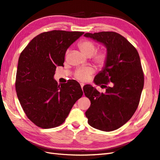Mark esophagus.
<instances>
[{"mask_svg": "<svg viewBox=\"0 0 160 160\" xmlns=\"http://www.w3.org/2000/svg\"><path fill=\"white\" fill-rule=\"evenodd\" d=\"M80 86H81V88H82V89H83V87H84V84H83V83H81V84H80Z\"/></svg>", "mask_w": 160, "mask_h": 160, "instance_id": "esophagus-1", "label": "esophagus"}]
</instances>
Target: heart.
Instances as JSON below:
<instances>
[{"label": "heart", "instance_id": "b5f03b06", "mask_svg": "<svg viewBox=\"0 0 160 160\" xmlns=\"http://www.w3.org/2000/svg\"><path fill=\"white\" fill-rule=\"evenodd\" d=\"M78 48L84 55L87 57L92 56V60L99 68H103L108 59V55L105 51H97V46L92 41L84 40L78 43ZM96 53H95L94 52ZM68 52H66V55ZM95 73V69L92 67H86L78 69L74 76L77 80L82 82L87 81L90 76Z\"/></svg>", "mask_w": 160, "mask_h": 160}]
</instances>
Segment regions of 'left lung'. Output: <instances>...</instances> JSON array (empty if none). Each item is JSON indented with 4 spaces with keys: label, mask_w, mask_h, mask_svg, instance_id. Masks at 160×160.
<instances>
[{
    "label": "left lung",
    "mask_w": 160,
    "mask_h": 160,
    "mask_svg": "<svg viewBox=\"0 0 160 160\" xmlns=\"http://www.w3.org/2000/svg\"><path fill=\"white\" fill-rule=\"evenodd\" d=\"M84 36L103 44L108 55L105 67L94 79L105 92L101 93L91 85L83 88L91 103L86 117L93 128L115 130L132 118L140 101L144 86L140 57L133 45L116 32L86 33Z\"/></svg>",
    "instance_id": "left-lung-1"
}]
</instances>
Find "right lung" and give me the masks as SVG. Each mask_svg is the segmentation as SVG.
<instances>
[{
  "label": "right lung",
  "mask_w": 160,
  "mask_h": 160,
  "mask_svg": "<svg viewBox=\"0 0 160 160\" xmlns=\"http://www.w3.org/2000/svg\"><path fill=\"white\" fill-rule=\"evenodd\" d=\"M82 32L52 30L36 36L19 57L15 89L29 120L42 128L62 124L73 105L82 96L74 80L58 84L53 79L57 66H62L70 45Z\"/></svg>",
  "instance_id": "right-lung-1"
}]
</instances>
